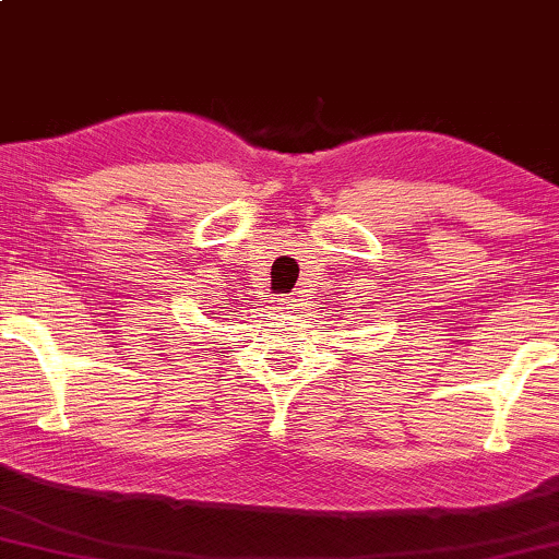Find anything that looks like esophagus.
<instances>
[{
    "mask_svg": "<svg viewBox=\"0 0 559 559\" xmlns=\"http://www.w3.org/2000/svg\"><path fill=\"white\" fill-rule=\"evenodd\" d=\"M276 308H278V311H281L283 316L296 313V308H298V298H294V296H283L281 301L276 304Z\"/></svg>",
    "mask_w": 559,
    "mask_h": 559,
    "instance_id": "obj_1",
    "label": "esophagus"
}]
</instances>
